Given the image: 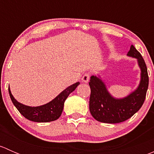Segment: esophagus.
Returning <instances> with one entry per match:
<instances>
[{"label":"esophagus","instance_id":"esophagus-1","mask_svg":"<svg viewBox=\"0 0 154 154\" xmlns=\"http://www.w3.org/2000/svg\"><path fill=\"white\" fill-rule=\"evenodd\" d=\"M89 78L90 74H88V73H86V74H85L83 76V77H82V81H83V83H88V82L89 81Z\"/></svg>","mask_w":154,"mask_h":154}]
</instances>
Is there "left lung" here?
I'll return each instance as SVG.
<instances>
[{"label":"left lung","mask_w":154,"mask_h":154,"mask_svg":"<svg viewBox=\"0 0 154 154\" xmlns=\"http://www.w3.org/2000/svg\"><path fill=\"white\" fill-rule=\"evenodd\" d=\"M127 56L137 60L141 70V80L136 90L123 98L111 95L100 76H91L88 83L91 88L89 110L94 119L100 122L116 124L123 122L137 112L145 100L148 88L147 69L140 53L131 45Z\"/></svg>","instance_id":"8db88e82"}]
</instances>
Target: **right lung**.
<instances>
[{
  "label": "right lung",
  "instance_id": "obj_1",
  "mask_svg": "<svg viewBox=\"0 0 154 154\" xmlns=\"http://www.w3.org/2000/svg\"><path fill=\"white\" fill-rule=\"evenodd\" d=\"M80 83H74L63 90L60 94L57 96L54 100L46 104L38 106H29L22 104L17 101L11 93L9 88L10 98L14 106L17 108L19 112L24 117L29 121L35 122H50L58 119L61 116L64 106V103L68 96L75 90Z\"/></svg>",
  "mask_w": 154,
  "mask_h": 154
}]
</instances>
